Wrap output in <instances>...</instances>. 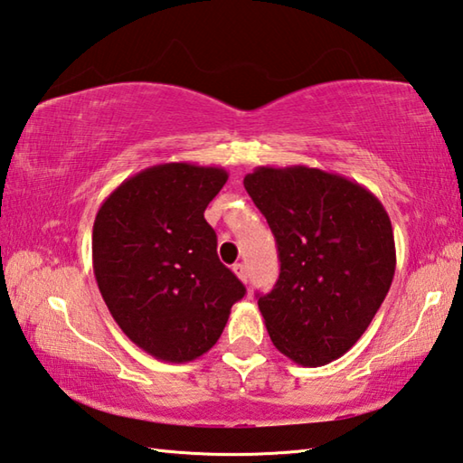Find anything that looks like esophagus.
Wrapping results in <instances>:
<instances>
[{
    "label": "esophagus",
    "mask_w": 463,
    "mask_h": 463,
    "mask_svg": "<svg viewBox=\"0 0 463 463\" xmlns=\"http://www.w3.org/2000/svg\"><path fill=\"white\" fill-rule=\"evenodd\" d=\"M232 270H233V274H236V277H238L241 282H248V269H246L244 262L233 264Z\"/></svg>",
    "instance_id": "obj_1"
}]
</instances>
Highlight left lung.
I'll use <instances>...</instances> for the list:
<instances>
[{"mask_svg": "<svg viewBox=\"0 0 463 463\" xmlns=\"http://www.w3.org/2000/svg\"><path fill=\"white\" fill-rule=\"evenodd\" d=\"M244 186L279 246L277 285L258 297L274 347L309 368L342 358L394 279L384 205L360 183L303 165L258 166Z\"/></svg>", "mask_w": 463, "mask_h": 463, "instance_id": "1", "label": "left lung"}]
</instances>
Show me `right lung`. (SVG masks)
<instances>
[{"mask_svg":"<svg viewBox=\"0 0 463 463\" xmlns=\"http://www.w3.org/2000/svg\"><path fill=\"white\" fill-rule=\"evenodd\" d=\"M227 176L222 166L165 162L126 178L95 215L97 287L119 329L156 360L207 354L246 295L205 222Z\"/></svg>","mask_w":463,"mask_h":463,"instance_id":"add662e5","label":"right lung"}]
</instances>
